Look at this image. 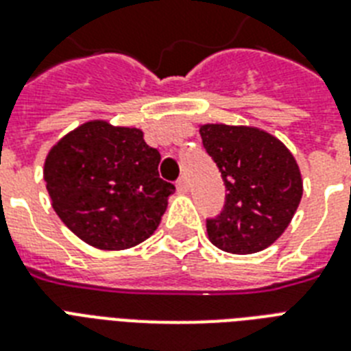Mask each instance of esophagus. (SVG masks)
Segmentation results:
<instances>
[{
  "label": "esophagus",
  "instance_id": "1",
  "mask_svg": "<svg viewBox=\"0 0 351 351\" xmlns=\"http://www.w3.org/2000/svg\"><path fill=\"white\" fill-rule=\"evenodd\" d=\"M187 189H189V184H187V180L182 176V178H178L176 180V191L178 193H187Z\"/></svg>",
  "mask_w": 351,
  "mask_h": 351
}]
</instances>
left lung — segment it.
Wrapping results in <instances>:
<instances>
[{"label":"left lung","mask_w":351,"mask_h":351,"mask_svg":"<svg viewBox=\"0 0 351 351\" xmlns=\"http://www.w3.org/2000/svg\"><path fill=\"white\" fill-rule=\"evenodd\" d=\"M200 136L228 191L222 211L206 219L209 240L237 255L271 245L302 198L293 154L277 138L253 127L208 123L200 127Z\"/></svg>","instance_id":"1"}]
</instances>
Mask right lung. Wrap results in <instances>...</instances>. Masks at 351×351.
<instances>
[{"instance_id":"obj_1","label":"right lung","mask_w":351,"mask_h":351,"mask_svg":"<svg viewBox=\"0 0 351 351\" xmlns=\"http://www.w3.org/2000/svg\"><path fill=\"white\" fill-rule=\"evenodd\" d=\"M158 164L140 129L87 121L51 149L43 178L52 208L76 237L127 250L154 233L175 193Z\"/></svg>"}]
</instances>
